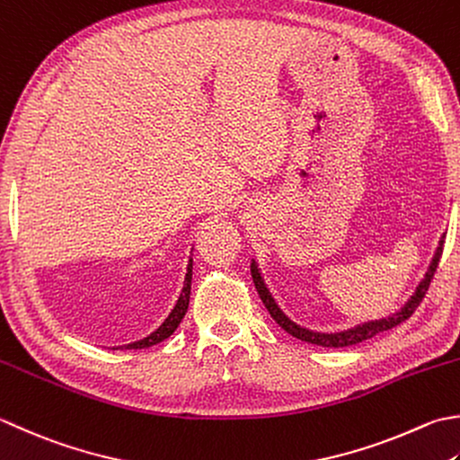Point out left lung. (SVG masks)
I'll use <instances>...</instances> for the list:
<instances>
[{
  "label": "left lung",
  "instance_id": "obj_1",
  "mask_svg": "<svg viewBox=\"0 0 460 460\" xmlns=\"http://www.w3.org/2000/svg\"><path fill=\"white\" fill-rule=\"evenodd\" d=\"M443 245H445V237L440 239V243H438L437 253L433 257V263H430L425 279H422L420 285L417 287L415 295L411 296L409 303L404 305V307L399 313H394V314H391V317H386V319L365 323V325H358L355 329L341 331V332H314V331H309V329H303L299 325H295V323L287 319L285 314L281 313V309H279L277 305H275L273 296L269 295L267 287L263 283V279H261L259 269H257L255 263L251 265V277H253L255 289H257V293L261 296V301H263L269 314H271V317L275 319V323H277L279 327L289 332V335H293L295 339L305 341V343L327 347V349H341V347H350V345L363 343V341L373 339L375 335H379V332H383V331H389L393 327H397V325H401V323L407 321L412 313H415V309L422 303V299H425V295H427L429 287H430V281H433L435 271H437V267H438V261H440V255H443Z\"/></svg>",
  "mask_w": 460,
  "mask_h": 460
}]
</instances>
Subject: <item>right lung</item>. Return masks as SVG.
I'll list each match as a JSON object with an SVG mask.
<instances>
[{"mask_svg": "<svg viewBox=\"0 0 460 460\" xmlns=\"http://www.w3.org/2000/svg\"><path fill=\"white\" fill-rule=\"evenodd\" d=\"M191 275H193V259H189V265H187V275H185V283H183V291L181 296H179L177 305L173 307V311L169 313V317L164 321V325H161L157 331H153L149 337L141 339V341H135V343L125 345V349H146V347H153L161 343V341H165L167 337H171L175 332V329L179 327V323L185 317L187 307H189V295H191ZM115 349V347H113Z\"/></svg>", "mask_w": 460, "mask_h": 460, "instance_id": "right-lung-1", "label": "right lung"}]
</instances>
